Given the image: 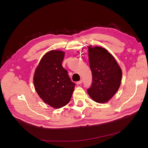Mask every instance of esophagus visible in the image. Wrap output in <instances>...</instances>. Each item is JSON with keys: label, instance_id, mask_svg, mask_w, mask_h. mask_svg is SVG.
<instances>
[{"label": "esophagus", "instance_id": "34e87169", "mask_svg": "<svg viewBox=\"0 0 148 148\" xmlns=\"http://www.w3.org/2000/svg\"><path fill=\"white\" fill-rule=\"evenodd\" d=\"M82 82H83V80L81 79V80H79V81L77 82V84H81L82 83Z\"/></svg>", "mask_w": 148, "mask_h": 148}]
</instances>
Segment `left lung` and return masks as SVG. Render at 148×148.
<instances>
[{
  "mask_svg": "<svg viewBox=\"0 0 148 148\" xmlns=\"http://www.w3.org/2000/svg\"><path fill=\"white\" fill-rule=\"evenodd\" d=\"M88 47L92 80L87 91L93 101L106 102L118 91L122 77V70L106 49L91 46Z\"/></svg>",
  "mask_w": 148,
  "mask_h": 148,
  "instance_id": "obj_1",
  "label": "left lung"
}]
</instances>
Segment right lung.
<instances>
[{"label":"right lung","instance_id":"right-lung-1","mask_svg":"<svg viewBox=\"0 0 148 148\" xmlns=\"http://www.w3.org/2000/svg\"><path fill=\"white\" fill-rule=\"evenodd\" d=\"M65 53L60 51L47 52L40 61L34 74L35 89L44 102L60 108L70 102L75 83L62 65Z\"/></svg>","mask_w":148,"mask_h":148}]
</instances>
